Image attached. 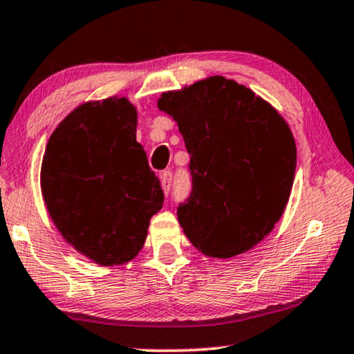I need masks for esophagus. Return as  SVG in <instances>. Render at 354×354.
Masks as SVG:
<instances>
[{
	"label": "esophagus",
	"instance_id": "1",
	"mask_svg": "<svg viewBox=\"0 0 354 354\" xmlns=\"http://www.w3.org/2000/svg\"><path fill=\"white\" fill-rule=\"evenodd\" d=\"M160 180H161V187H162V192L166 194L171 192V187H172V172L171 171H162L160 174Z\"/></svg>",
	"mask_w": 354,
	"mask_h": 354
}]
</instances>
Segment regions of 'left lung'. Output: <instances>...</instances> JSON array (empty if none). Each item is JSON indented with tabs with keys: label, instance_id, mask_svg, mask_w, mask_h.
Returning a JSON list of instances; mask_svg holds the SVG:
<instances>
[{
	"label": "left lung",
	"instance_id": "1",
	"mask_svg": "<svg viewBox=\"0 0 354 354\" xmlns=\"http://www.w3.org/2000/svg\"><path fill=\"white\" fill-rule=\"evenodd\" d=\"M189 153L192 192L177 207L185 236L212 258L263 241L280 220L296 171L286 122L247 86L221 75L162 93Z\"/></svg>",
	"mask_w": 354,
	"mask_h": 354
}]
</instances>
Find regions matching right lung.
<instances>
[{
    "instance_id": "right-lung-1",
    "label": "right lung",
    "mask_w": 354,
    "mask_h": 354,
    "mask_svg": "<svg viewBox=\"0 0 354 354\" xmlns=\"http://www.w3.org/2000/svg\"><path fill=\"white\" fill-rule=\"evenodd\" d=\"M136 118L127 97L86 102L58 124L42 160L41 187L53 223L71 245L101 266L139 253L165 201L136 140Z\"/></svg>"
}]
</instances>
